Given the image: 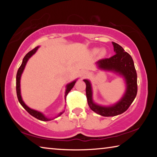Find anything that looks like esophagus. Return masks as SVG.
Listing matches in <instances>:
<instances>
[{
  "label": "esophagus",
  "mask_w": 157,
  "mask_h": 157,
  "mask_svg": "<svg viewBox=\"0 0 157 157\" xmlns=\"http://www.w3.org/2000/svg\"><path fill=\"white\" fill-rule=\"evenodd\" d=\"M89 74V71H86V70H83L81 72V76L82 77H86V76H87Z\"/></svg>",
  "instance_id": "esophagus-1"
}]
</instances>
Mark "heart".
I'll list each match as a JSON object with an SVG mask.
<instances>
[{
  "mask_svg": "<svg viewBox=\"0 0 157 157\" xmlns=\"http://www.w3.org/2000/svg\"><path fill=\"white\" fill-rule=\"evenodd\" d=\"M99 52H100L99 48H94L92 50V53L94 55H97V54H98V53H99ZM100 55H101V56H104V55H106V50H104V49L100 50Z\"/></svg>",
  "mask_w": 157,
  "mask_h": 157,
  "instance_id": "heart-1",
  "label": "heart"
}]
</instances>
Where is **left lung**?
I'll return each mask as SVG.
<instances>
[{
	"mask_svg": "<svg viewBox=\"0 0 157 157\" xmlns=\"http://www.w3.org/2000/svg\"><path fill=\"white\" fill-rule=\"evenodd\" d=\"M116 54L110 58L102 59L95 63L98 69L113 72L124 78L126 89L123 97L115 104L110 106L98 105L93 100V90L91 82L84 79L86 84V94L90 109L100 116H115L124 113L131 105L137 94V74L134 61L129 53L120 45L112 42Z\"/></svg>",
	"mask_w": 157,
	"mask_h": 157,
	"instance_id": "obj_1",
	"label": "left lung"
}]
</instances>
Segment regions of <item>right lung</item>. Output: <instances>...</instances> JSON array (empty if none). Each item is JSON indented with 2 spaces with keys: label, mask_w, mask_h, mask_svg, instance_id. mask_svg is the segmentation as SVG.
Wrapping results in <instances>:
<instances>
[{
  "label": "right lung",
  "mask_w": 157,
  "mask_h": 157,
  "mask_svg": "<svg viewBox=\"0 0 157 157\" xmlns=\"http://www.w3.org/2000/svg\"><path fill=\"white\" fill-rule=\"evenodd\" d=\"M39 46H37L36 48H34L33 50H32L31 51H30L28 53H27L25 56L24 57V58H23L22 63H21V66L19 67V68H18V70L17 71V94L18 100V101H19L20 104L22 105V107L24 108L27 111L31 116H33L34 117V118L38 119V120H40V121H49L53 120V119H55V118H57V117L60 116L63 112H64V110H63L62 111H61L59 113H58V115L57 116H55V118H48V117L45 116L43 113H41L39 111L30 108L28 107V106L26 105L25 103L23 102V100L22 99V97H21V75H22V73L23 72V71H24L25 67L26 66V63H27L28 61L29 60V59H30V58L32 56H33V55L35 54L36 52L37 51V50L39 49ZM77 79H76L75 80L71 82H70V83H68L67 85H66L65 95H64L65 98H66V95H68L69 91H70L71 90L73 89V87L74 86V85H75Z\"/></svg>",
  "instance_id": "obj_1"
}]
</instances>
